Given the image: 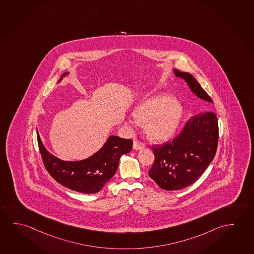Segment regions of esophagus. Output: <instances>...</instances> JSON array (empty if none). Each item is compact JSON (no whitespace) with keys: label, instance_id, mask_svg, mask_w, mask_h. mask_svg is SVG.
Masks as SVG:
<instances>
[{"label":"esophagus","instance_id":"34e87169","mask_svg":"<svg viewBox=\"0 0 254 254\" xmlns=\"http://www.w3.org/2000/svg\"><path fill=\"white\" fill-rule=\"evenodd\" d=\"M145 147V144L139 140H134L133 142V149L140 150Z\"/></svg>","mask_w":254,"mask_h":254}]
</instances>
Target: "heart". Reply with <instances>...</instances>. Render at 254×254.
<instances>
[{
  "instance_id": "1",
  "label": "heart",
  "mask_w": 254,
  "mask_h": 254,
  "mask_svg": "<svg viewBox=\"0 0 254 254\" xmlns=\"http://www.w3.org/2000/svg\"><path fill=\"white\" fill-rule=\"evenodd\" d=\"M183 114L181 104L169 95L147 98L134 109L135 118L147 123V136L156 142H165L173 137L181 124Z\"/></svg>"
}]
</instances>
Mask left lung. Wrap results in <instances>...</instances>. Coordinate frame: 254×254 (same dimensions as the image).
Wrapping results in <instances>:
<instances>
[{
  "label": "left lung",
  "mask_w": 254,
  "mask_h": 254,
  "mask_svg": "<svg viewBox=\"0 0 254 254\" xmlns=\"http://www.w3.org/2000/svg\"><path fill=\"white\" fill-rule=\"evenodd\" d=\"M199 99L213 102L191 74L174 69ZM219 128L216 115L205 110L190 117L172 141L153 145L154 161L149 176L166 190H177L192 185L205 172L217 150Z\"/></svg>",
  "instance_id": "obj_1"
}]
</instances>
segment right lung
Segmentation results:
<instances>
[{"label": "right lung", "instance_id": "add662e5", "mask_svg": "<svg viewBox=\"0 0 254 254\" xmlns=\"http://www.w3.org/2000/svg\"><path fill=\"white\" fill-rule=\"evenodd\" d=\"M68 72L64 73L60 78ZM39 149L49 175L62 186L81 193H96L117 172L123 154L131 151V139L110 136L104 145L91 157L77 161H62L46 149L37 133Z\"/></svg>", "mask_w": 254, "mask_h": 254}]
</instances>
